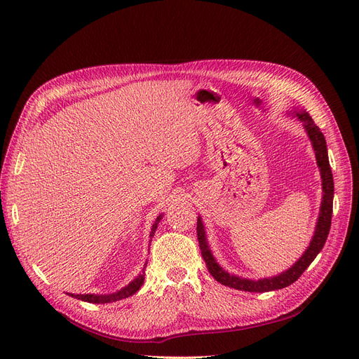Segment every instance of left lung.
<instances>
[{
	"instance_id": "obj_1",
	"label": "left lung",
	"mask_w": 359,
	"mask_h": 359,
	"mask_svg": "<svg viewBox=\"0 0 359 359\" xmlns=\"http://www.w3.org/2000/svg\"><path fill=\"white\" fill-rule=\"evenodd\" d=\"M286 115L297 118L302 124V128L306 130L307 137L313 147L314 157H316V163H318L320 180H322V201H320L318 222H316V226H314V232L309 247L306 248V252L301 255V257L295 264L276 276L255 280V278H247V277L232 274L217 262V259L211 252L208 240H206V232H205L202 217L199 215L198 217V240H199L201 253L206 264V268H208L210 274L219 281V283L233 287L236 290L269 292V290L287 287L289 285L293 283V281H297L304 271L309 268V265L313 262V260L316 259L330 233L331 217H332V199H334V180H332V172H331L330 158H328L327 140H325V136L320 132V128L313 123L309 112H306L304 109H298V107H292L290 111L286 112Z\"/></svg>"
}]
</instances>
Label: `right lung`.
Segmentation results:
<instances>
[{"label":"right lung","mask_w":359,"mask_h":359,"mask_svg":"<svg viewBox=\"0 0 359 359\" xmlns=\"http://www.w3.org/2000/svg\"><path fill=\"white\" fill-rule=\"evenodd\" d=\"M163 219V214H160L156 222L153 223V227H151V232H149V241H153V236L157 231L158 227V223L161 222ZM147 265V264H145ZM145 265H144V269L142 273H140L136 278H133L130 283L124 287H121L119 290L114 292V293H104V295H95V293H83V295H74V293H69V295H72L73 298H78V299H82V301H86V302H93V304H106V302H115V301H119V299H124V298H128L132 297L133 293H136L140 286L144 285V280H145Z\"/></svg>","instance_id":"right-lung-1"}]
</instances>
